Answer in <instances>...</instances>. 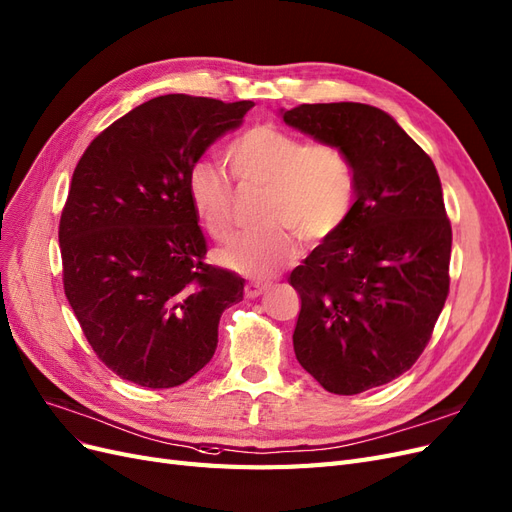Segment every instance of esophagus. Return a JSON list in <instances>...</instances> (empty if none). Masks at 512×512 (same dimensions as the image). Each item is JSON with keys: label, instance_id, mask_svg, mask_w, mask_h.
Instances as JSON below:
<instances>
[{"label": "esophagus", "instance_id": "obj_1", "mask_svg": "<svg viewBox=\"0 0 512 512\" xmlns=\"http://www.w3.org/2000/svg\"><path fill=\"white\" fill-rule=\"evenodd\" d=\"M267 290H269V286H264V284H248V286H245V296L256 298V296L264 294Z\"/></svg>", "mask_w": 512, "mask_h": 512}]
</instances>
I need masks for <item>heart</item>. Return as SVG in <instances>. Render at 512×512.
I'll return each mask as SVG.
<instances>
[{"label": "heart", "instance_id": "1", "mask_svg": "<svg viewBox=\"0 0 512 512\" xmlns=\"http://www.w3.org/2000/svg\"><path fill=\"white\" fill-rule=\"evenodd\" d=\"M224 158L241 188H262L254 231L218 250L224 267L269 279L296 258L298 235L307 243L332 237L354 207L358 175L337 144L305 142L275 125H256L235 137ZM188 195L207 235L224 241L233 228V186L214 163L190 171Z\"/></svg>", "mask_w": 512, "mask_h": 512}]
</instances>
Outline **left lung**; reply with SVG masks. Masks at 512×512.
<instances>
[{"instance_id": "left-lung-1", "label": "left lung", "mask_w": 512, "mask_h": 512, "mask_svg": "<svg viewBox=\"0 0 512 512\" xmlns=\"http://www.w3.org/2000/svg\"><path fill=\"white\" fill-rule=\"evenodd\" d=\"M286 125L341 146L358 188L349 218L290 275L301 296L296 360L354 396L400 377L426 349L449 294L451 224L432 158L366 103H303Z\"/></svg>"}]
</instances>
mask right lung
I'll list each match as a JSON object with an SVG mask.
<instances>
[{
    "label": "right lung",
    "instance_id": "add662e5",
    "mask_svg": "<svg viewBox=\"0 0 512 512\" xmlns=\"http://www.w3.org/2000/svg\"><path fill=\"white\" fill-rule=\"evenodd\" d=\"M254 101L154 97L118 118L74 169L59 224L63 288L97 358L163 390L211 360L243 279L205 264L190 171Z\"/></svg>",
    "mask_w": 512,
    "mask_h": 512
}]
</instances>
